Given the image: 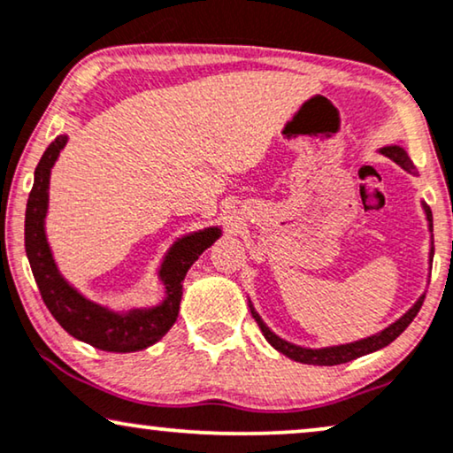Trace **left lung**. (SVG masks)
I'll return each mask as SVG.
<instances>
[{"instance_id":"1","label":"left lung","mask_w":453,"mask_h":453,"mask_svg":"<svg viewBox=\"0 0 453 453\" xmlns=\"http://www.w3.org/2000/svg\"><path fill=\"white\" fill-rule=\"evenodd\" d=\"M379 153L389 157L391 161H395L397 165L402 167V170H406L408 173H412V176H418V172H416V167L412 161H410V157L403 147L400 144H388V147H381L379 149ZM420 207L425 211V217H426V227H429V234H431V249H429V277H431V263H433V213L431 209L426 207V203L423 201L420 203ZM423 300H425V294H420L418 298H416V303L410 306V309L403 312L400 319H395L394 323L388 325V327L377 331V334H372L369 337H363V340H357V342H348V343H337V346H323V348H304V346H298V343H292L288 340H283L277 334H273L267 327V323L263 321L261 315L255 311V304H252V300L249 298V306H250V312L252 317H255V321L258 323V327H261L265 340H267L271 346H273L277 352H281L283 357L296 360V363H303V365H319V366H334V365H343V363H349V360L354 358H360L365 357V354H371V352H377V349H381L385 346H389L391 342L395 340L397 335L402 334L403 329L408 327L410 323H412V319L416 317V312L420 311V306H423Z\"/></svg>"}]
</instances>
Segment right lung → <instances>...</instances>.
Masks as SVG:
<instances>
[{
  "label": "right lung",
  "mask_w": 453,
  "mask_h": 453,
  "mask_svg": "<svg viewBox=\"0 0 453 453\" xmlns=\"http://www.w3.org/2000/svg\"><path fill=\"white\" fill-rule=\"evenodd\" d=\"M68 136H58L47 147L35 170V184L28 195L24 219V246L30 269L47 309L72 337L105 352H138L159 342L176 323L186 273L196 258L221 236L223 230L219 226L203 227L184 234L167 249L157 269V277L164 283V298L157 304L113 309L110 304L87 298L58 269L45 232L51 170Z\"/></svg>",
  "instance_id": "right-lung-1"
}]
</instances>
